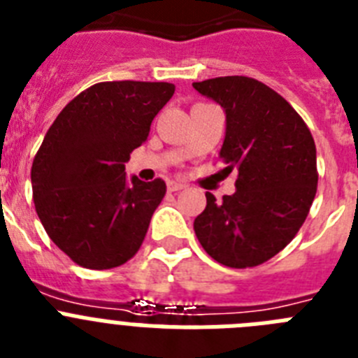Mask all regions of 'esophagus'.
I'll return each mask as SVG.
<instances>
[{"label": "esophagus", "mask_w": 358, "mask_h": 358, "mask_svg": "<svg viewBox=\"0 0 358 358\" xmlns=\"http://www.w3.org/2000/svg\"><path fill=\"white\" fill-rule=\"evenodd\" d=\"M182 189H185V185L180 182H175V180H171L169 183H167V191L171 192H176V191H182Z\"/></svg>", "instance_id": "1"}]
</instances>
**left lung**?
Returning <instances> with one entry per match:
<instances>
[{
  "label": "left lung",
  "instance_id": "left-lung-1",
  "mask_svg": "<svg viewBox=\"0 0 358 358\" xmlns=\"http://www.w3.org/2000/svg\"><path fill=\"white\" fill-rule=\"evenodd\" d=\"M227 117L220 158L238 173L223 201L207 192L194 232L213 259L231 268L268 261L290 243L317 192L315 142L299 113L256 79L229 76L192 83Z\"/></svg>",
  "mask_w": 358,
  "mask_h": 358
}]
</instances>
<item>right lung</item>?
Masks as SVG:
<instances>
[{
    "instance_id": "1",
    "label": "right lung",
    "mask_w": 358,
    "mask_h": 358,
    "mask_svg": "<svg viewBox=\"0 0 358 358\" xmlns=\"http://www.w3.org/2000/svg\"><path fill=\"white\" fill-rule=\"evenodd\" d=\"M175 93L171 83H99L68 102L32 164L46 234L73 263L108 270L131 259L166 194L162 178H127L129 153Z\"/></svg>"
}]
</instances>
